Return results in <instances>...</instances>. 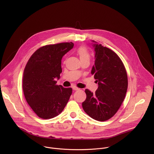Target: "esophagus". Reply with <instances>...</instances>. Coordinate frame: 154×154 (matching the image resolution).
Listing matches in <instances>:
<instances>
[{
    "label": "esophagus",
    "mask_w": 154,
    "mask_h": 154,
    "mask_svg": "<svg viewBox=\"0 0 154 154\" xmlns=\"http://www.w3.org/2000/svg\"><path fill=\"white\" fill-rule=\"evenodd\" d=\"M73 89L74 91H78V90H79L80 89L79 88H78V87H73Z\"/></svg>",
    "instance_id": "1"
}]
</instances>
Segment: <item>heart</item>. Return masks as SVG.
<instances>
[{
    "mask_svg": "<svg viewBox=\"0 0 154 154\" xmlns=\"http://www.w3.org/2000/svg\"><path fill=\"white\" fill-rule=\"evenodd\" d=\"M77 54L79 56L81 61L85 60H89L90 59V54L88 52V49L84 46H81L78 49Z\"/></svg>",
    "mask_w": 154,
    "mask_h": 154,
    "instance_id": "1",
    "label": "heart"
}]
</instances>
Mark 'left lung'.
Masks as SVG:
<instances>
[{"mask_svg":"<svg viewBox=\"0 0 154 154\" xmlns=\"http://www.w3.org/2000/svg\"><path fill=\"white\" fill-rule=\"evenodd\" d=\"M92 42L95 63L91 74L98 87L94 94L85 89L87 98L82 107L91 118L103 122L111 118L124 101L128 86V75L122 61L115 52Z\"/></svg>","mask_w":154,"mask_h":154,"instance_id":"1","label":"left lung"}]
</instances>
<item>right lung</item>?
Instances as JSON below:
<instances>
[{"label":"right lung","instance_id":"obj_1","mask_svg":"<svg viewBox=\"0 0 154 154\" xmlns=\"http://www.w3.org/2000/svg\"><path fill=\"white\" fill-rule=\"evenodd\" d=\"M72 42L44 45L36 50L24 69L22 88L26 102L40 118L58 116L65 107L71 88L57 85L62 72L63 56L73 47Z\"/></svg>","mask_w":154,"mask_h":154}]
</instances>
